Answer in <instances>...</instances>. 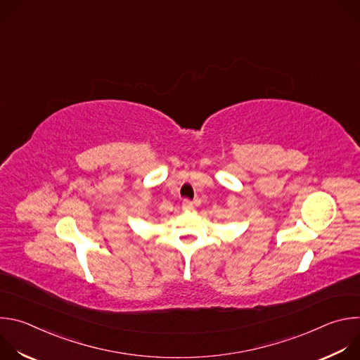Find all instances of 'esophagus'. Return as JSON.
<instances>
[{"label":"esophagus","mask_w":360,"mask_h":360,"mask_svg":"<svg viewBox=\"0 0 360 360\" xmlns=\"http://www.w3.org/2000/svg\"><path fill=\"white\" fill-rule=\"evenodd\" d=\"M192 207H193V202H192L191 199H184V200H182V210H184V211L188 212V211L192 210Z\"/></svg>","instance_id":"obj_1"}]
</instances>
